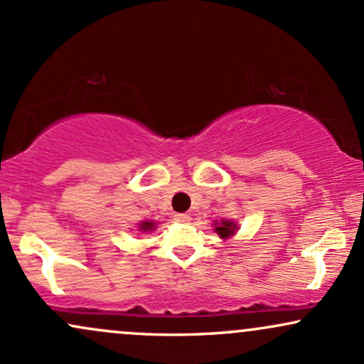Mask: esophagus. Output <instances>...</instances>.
I'll return each instance as SVG.
<instances>
[{"instance_id":"1","label":"esophagus","mask_w":364,"mask_h":364,"mask_svg":"<svg viewBox=\"0 0 364 364\" xmlns=\"http://www.w3.org/2000/svg\"><path fill=\"white\" fill-rule=\"evenodd\" d=\"M173 220L178 221V223H189L191 216L189 215H175Z\"/></svg>"}]
</instances>
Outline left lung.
Returning a JSON list of instances; mask_svg holds the SVG:
<instances>
[{
  "label": "left lung",
  "mask_w": 364,
  "mask_h": 364,
  "mask_svg": "<svg viewBox=\"0 0 364 364\" xmlns=\"http://www.w3.org/2000/svg\"><path fill=\"white\" fill-rule=\"evenodd\" d=\"M215 230L221 238H228L235 233V230H237V225H235L233 221H221V225L216 226Z\"/></svg>",
  "instance_id": "left-lung-1"
}]
</instances>
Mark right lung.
I'll return each mask as SVG.
<instances>
[{
    "instance_id": "obj_1",
    "label": "right lung",
    "mask_w": 364,
    "mask_h": 364,
    "mask_svg": "<svg viewBox=\"0 0 364 364\" xmlns=\"http://www.w3.org/2000/svg\"><path fill=\"white\" fill-rule=\"evenodd\" d=\"M141 232H149V230L155 228V223H151V221H144V223H141Z\"/></svg>"
}]
</instances>
